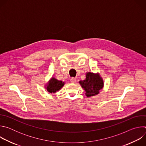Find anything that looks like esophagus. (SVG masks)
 I'll use <instances>...</instances> for the list:
<instances>
[{"label":"esophagus","instance_id":"esophagus-1","mask_svg":"<svg viewBox=\"0 0 146 146\" xmlns=\"http://www.w3.org/2000/svg\"><path fill=\"white\" fill-rule=\"evenodd\" d=\"M70 81H71L72 82H75L76 81V78H74V77H72V78H70Z\"/></svg>","mask_w":146,"mask_h":146}]
</instances>
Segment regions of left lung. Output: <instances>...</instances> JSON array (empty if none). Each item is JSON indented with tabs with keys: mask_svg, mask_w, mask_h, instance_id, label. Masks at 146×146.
<instances>
[{
	"mask_svg": "<svg viewBox=\"0 0 146 146\" xmlns=\"http://www.w3.org/2000/svg\"><path fill=\"white\" fill-rule=\"evenodd\" d=\"M81 87L86 91L87 97L96 95L99 93V91L103 88V81L98 74L88 72L86 78L79 81Z\"/></svg>",
	"mask_w": 146,
	"mask_h": 146,
	"instance_id": "obj_1",
	"label": "left lung"
}]
</instances>
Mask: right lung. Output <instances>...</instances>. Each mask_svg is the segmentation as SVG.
I'll list each match as a JSON object with an SVG mask.
<instances>
[{
    "label": "right lung",
    "mask_w": 146,
    "mask_h": 146,
    "mask_svg": "<svg viewBox=\"0 0 146 146\" xmlns=\"http://www.w3.org/2000/svg\"><path fill=\"white\" fill-rule=\"evenodd\" d=\"M64 84L65 82L63 81L52 78L49 81L46 89L49 93H55L64 86Z\"/></svg>",
    "instance_id": "right-lung-1"
}]
</instances>
